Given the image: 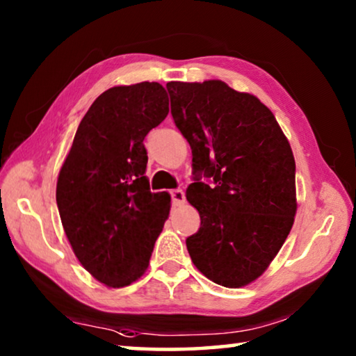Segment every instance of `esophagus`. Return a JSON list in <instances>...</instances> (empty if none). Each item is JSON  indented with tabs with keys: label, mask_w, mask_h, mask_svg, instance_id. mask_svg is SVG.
I'll list each match as a JSON object with an SVG mask.
<instances>
[{
	"label": "esophagus",
	"mask_w": 356,
	"mask_h": 356,
	"mask_svg": "<svg viewBox=\"0 0 356 356\" xmlns=\"http://www.w3.org/2000/svg\"><path fill=\"white\" fill-rule=\"evenodd\" d=\"M171 200H172V204L174 206H182L185 202V193L184 190L176 188V190H171Z\"/></svg>",
	"instance_id": "esophagus-1"
}]
</instances>
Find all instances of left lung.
I'll return each instance as SVG.
<instances>
[{
  "label": "left lung",
  "mask_w": 356,
  "mask_h": 356,
  "mask_svg": "<svg viewBox=\"0 0 356 356\" xmlns=\"http://www.w3.org/2000/svg\"><path fill=\"white\" fill-rule=\"evenodd\" d=\"M166 88L193 156L187 200L201 227L185 241L191 261L218 285L244 286L264 273L295 222L291 147L253 95L222 81L168 82Z\"/></svg>",
  "instance_id": "obj_1"
}]
</instances>
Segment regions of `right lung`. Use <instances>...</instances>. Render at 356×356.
Returning a JSON list of instances; mask_svg holds the SVG:
<instances>
[{
  "mask_svg": "<svg viewBox=\"0 0 356 356\" xmlns=\"http://www.w3.org/2000/svg\"><path fill=\"white\" fill-rule=\"evenodd\" d=\"M169 112L156 82L112 87L79 123L56 182V206L76 257L107 286H125L149 266L171 209L152 193L144 139Z\"/></svg>",
  "mask_w": 356,
  "mask_h": 356,
  "instance_id": "1",
  "label": "right lung"
}]
</instances>
